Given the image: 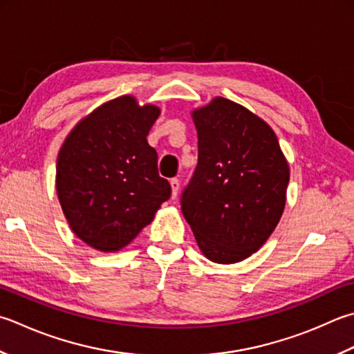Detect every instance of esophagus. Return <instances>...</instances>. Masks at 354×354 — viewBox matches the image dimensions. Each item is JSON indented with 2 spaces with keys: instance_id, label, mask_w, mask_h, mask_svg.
Returning <instances> with one entry per match:
<instances>
[{
  "instance_id": "obj_1",
  "label": "esophagus",
  "mask_w": 354,
  "mask_h": 354,
  "mask_svg": "<svg viewBox=\"0 0 354 354\" xmlns=\"http://www.w3.org/2000/svg\"><path fill=\"white\" fill-rule=\"evenodd\" d=\"M170 185H171V198L175 199L176 195H178V192H179V179L173 178L170 181Z\"/></svg>"
}]
</instances>
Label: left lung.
<instances>
[{
    "label": "left lung",
    "instance_id": "1",
    "mask_svg": "<svg viewBox=\"0 0 354 354\" xmlns=\"http://www.w3.org/2000/svg\"><path fill=\"white\" fill-rule=\"evenodd\" d=\"M192 118L198 165L181 210L205 258L234 264L258 252L278 225L288 162L273 129L238 102L216 96Z\"/></svg>",
    "mask_w": 354,
    "mask_h": 354
}]
</instances>
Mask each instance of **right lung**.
<instances>
[{"mask_svg":"<svg viewBox=\"0 0 354 354\" xmlns=\"http://www.w3.org/2000/svg\"><path fill=\"white\" fill-rule=\"evenodd\" d=\"M159 113L133 95L118 96L82 118L61 145L55 179L61 209L72 232L95 250L129 245L170 198L147 142Z\"/></svg>","mask_w":354,"mask_h":354,"instance_id":"obj_1","label":"right lung"}]
</instances>
